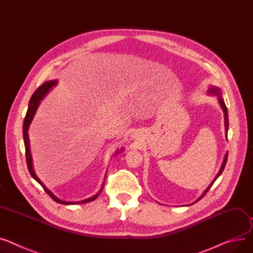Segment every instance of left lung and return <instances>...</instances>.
<instances>
[{"mask_svg": "<svg viewBox=\"0 0 253 253\" xmlns=\"http://www.w3.org/2000/svg\"><path fill=\"white\" fill-rule=\"evenodd\" d=\"M209 92L210 93H212V94H215V95H217V99H218V104H220V106H221V108L223 109V111H224V117H225V129H226V137H227V132H228V128H229V121H228V110H227V107H226V105H225V103H224V99H223V97H222V95H221V90H220V88H217V87H215V86H211V88L209 89ZM227 160H228V153L225 155V158H224V161H223V164H222V167H221V169H220V171H218V173L216 174V176L214 177V179H213V181L210 184V186L206 189V191L203 193V195H201L196 201H198V200H200L201 198H203L205 195H206V193L210 190V188L212 186V184H213V182L218 178V176H220L221 174H222V172L224 171V169H225V166H226V163H227ZM196 201H194L193 204H195ZM193 204H191V205H193Z\"/></svg>", "mask_w": 253, "mask_h": 253, "instance_id": "1", "label": "left lung"}]
</instances>
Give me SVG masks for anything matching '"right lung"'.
Wrapping results in <instances>:
<instances>
[{
	"mask_svg": "<svg viewBox=\"0 0 253 253\" xmlns=\"http://www.w3.org/2000/svg\"><path fill=\"white\" fill-rule=\"evenodd\" d=\"M57 83H58V80H57V79L45 81L44 83H42V85L35 91V93L32 94V96H31V98H30V100H29L28 110H27L26 116H25V118H24V122H23V139H24V145H25V157H26V163H27V167H28V171H29L30 175L32 176V178L35 179L36 181H38V182L42 185V188L44 189V191H45L50 197H52V198L56 201V203L62 204V205H67V206L90 203V201L94 200V199L99 195V193L102 192V190H103V188H104V184H103L102 188H100V190H99L96 194H94L93 196H91V197H89V198H86V199H84V200H80V201H64V200L59 199V198L56 197L52 192H50V191L44 186L43 183L39 179V177L36 175L35 171H33L32 158H31V154H30L29 138H28V132H27V131H28L29 125H30V123H31V121H32V119H33V117H35V115H36V113H37V110H38V108H39V105L41 104V100L44 97V95H45L50 89H52L54 86L57 85ZM121 151H122V149L118 150L115 155H118L119 153H121Z\"/></svg>",
	"mask_w": 253,
	"mask_h": 253,
	"instance_id": "add662e5",
	"label": "right lung"
}]
</instances>
